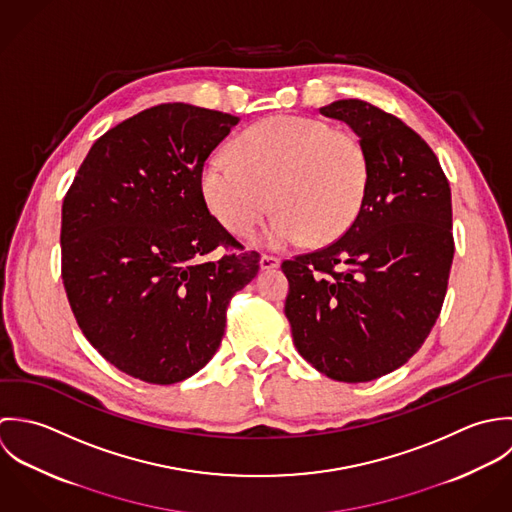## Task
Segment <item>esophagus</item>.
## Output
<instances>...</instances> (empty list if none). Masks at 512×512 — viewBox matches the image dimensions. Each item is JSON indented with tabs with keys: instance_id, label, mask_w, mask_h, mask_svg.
Segmentation results:
<instances>
[{
	"instance_id": "34e87169",
	"label": "esophagus",
	"mask_w": 512,
	"mask_h": 512,
	"mask_svg": "<svg viewBox=\"0 0 512 512\" xmlns=\"http://www.w3.org/2000/svg\"><path fill=\"white\" fill-rule=\"evenodd\" d=\"M261 269L263 271H271V269H277L281 265V259L279 257H273V255H263L261 261H259Z\"/></svg>"
}]
</instances>
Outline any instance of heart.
Segmentation results:
<instances>
[{
    "instance_id": "1",
    "label": "heart",
    "mask_w": 512,
    "mask_h": 512,
    "mask_svg": "<svg viewBox=\"0 0 512 512\" xmlns=\"http://www.w3.org/2000/svg\"><path fill=\"white\" fill-rule=\"evenodd\" d=\"M362 142L324 120L273 116L233 144V156L209 154L200 188L211 213L231 233H249L267 213L259 243L281 249L334 241L358 217L368 190Z\"/></svg>"
}]
</instances>
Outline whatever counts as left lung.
Segmentation results:
<instances>
[{
  "label": "left lung",
  "instance_id": "1",
  "mask_svg": "<svg viewBox=\"0 0 512 512\" xmlns=\"http://www.w3.org/2000/svg\"><path fill=\"white\" fill-rule=\"evenodd\" d=\"M320 114L360 136L368 190L340 239L283 261L285 314L307 362L358 384L404 366L441 312L455 253L451 190L433 150L398 116L358 99Z\"/></svg>",
  "mask_w": 512,
  "mask_h": 512
}]
</instances>
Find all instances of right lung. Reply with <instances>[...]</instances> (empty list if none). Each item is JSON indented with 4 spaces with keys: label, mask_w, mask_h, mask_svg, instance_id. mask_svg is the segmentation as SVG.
I'll return each instance as SVG.
<instances>
[{
    "label": "right lung",
    "mask_w": 512,
    "mask_h": 512,
    "mask_svg": "<svg viewBox=\"0 0 512 512\" xmlns=\"http://www.w3.org/2000/svg\"><path fill=\"white\" fill-rule=\"evenodd\" d=\"M237 116L168 103L116 124L89 150L65 200L61 275L87 340L148 384H176L213 358L231 297L259 253L209 213L200 170ZM217 246L235 248L217 262Z\"/></svg>",
    "instance_id": "1"
}]
</instances>
